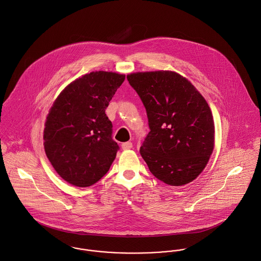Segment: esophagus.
Wrapping results in <instances>:
<instances>
[{
    "instance_id": "34e87169",
    "label": "esophagus",
    "mask_w": 261,
    "mask_h": 261,
    "mask_svg": "<svg viewBox=\"0 0 261 261\" xmlns=\"http://www.w3.org/2000/svg\"><path fill=\"white\" fill-rule=\"evenodd\" d=\"M132 147H133L132 142H125V143L122 144V149H123V150H129V149H131Z\"/></svg>"
}]
</instances>
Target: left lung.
<instances>
[{
  "instance_id": "left-lung-1",
  "label": "left lung",
  "mask_w": 261,
  "mask_h": 261,
  "mask_svg": "<svg viewBox=\"0 0 261 261\" xmlns=\"http://www.w3.org/2000/svg\"><path fill=\"white\" fill-rule=\"evenodd\" d=\"M144 105L150 132L140 154L150 172L171 186L193 181L214 148L211 110L186 78L172 71L127 76Z\"/></svg>"
}]
</instances>
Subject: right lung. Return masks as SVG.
I'll return each mask as SVG.
<instances>
[{
    "label": "right lung",
    "instance_id": "1",
    "mask_svg": "<svg viewBox=\"0 0 261 261\" xmlns=\"http://www.w3.org/2000/svg\"><path fill=\"white\" fill-rule=\"evenodd\" d=\"M125 75L96 71L65 88L51 107L44 148L56 172L68 183L88 187L108 172L119 146L105 114Z\"/></svg>",
    "mask_w": 261,
    "mask_h": 261
}]
</instances>
